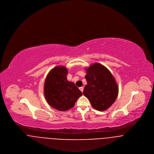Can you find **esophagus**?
Here are the masks:
<instances>
[{"mask_svg":"<svg viewBox=\"0 0 154 154\" xmlns=\"http://www.w3.org/2000/svg\"><path fill=\"white\" fill-rule=\"evenodd\" d=\"M79 89L82 92H83V90H84V88H83V87H80V88H79Z\"/></svg>","mask_w":154,"mask_h":154,"instance_id":"obj_1","label":"esophagus"}]
</instances>
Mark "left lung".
Here are the masks:
<instances>
[{
    "label": "left lung",
    "mask_w": 154,
    "mask_h": 154,
    "mask_svg": "<svg viewBox=\"0 0 154 154\" xmlns=\"http://www.w3.org/2000/svg\"><path fill=\"white\" fill-rule=\"evenodd\" d=\"M86 70L88 84L83 93L95 109L105 111L117 97L118 85L109 69L100 63L92 64Z\"/></svg>",
    "instance_id": "8db88e82"
}]
</instances>
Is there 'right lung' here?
<instances>
[{"label":"right lung","mask_w":154,"mask_h":154,"mask_svg":"<svg viewBox=\"0 0 154 154\" xmlns=\"http://www.w3.org/2000/svg\"><path fill=\"white\" fill-rule=\"evenodd\" d=\"M65 66H57L50 71L44 85V94L48 103L54 108L65 111L72 108L82 92L73 82L67 80Z\"/></svg>","instance_id":"add662e5"}]
</instances>
